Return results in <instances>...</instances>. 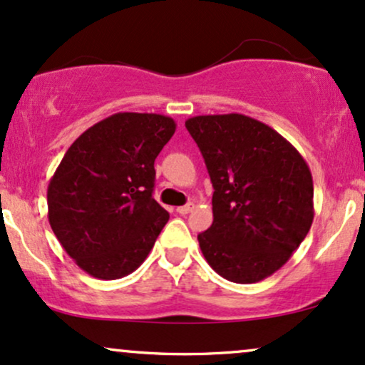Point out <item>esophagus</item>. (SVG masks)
Wrapping results in <instances>:
<instances>
[{
    "label": "esophagus",
    "mask_w": 365,
    "mask_h": 365,
    "mask_svg": "<svg viewBox=\"0 0 365 365\" xmlns=\"http://www.w3.org/2000/svg\"><path fill=\"white\" fill-rule=\"evenodd\" d=\"M192 208H195V205H192V203L182 205V207H178V213H179V215H187V213H190Z\"/></svg>",
    "instance_id": "obj_1"
}]
</instances>
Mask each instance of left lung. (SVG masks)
Listing matches in <instances>:
<instances>
[{
	"mask_svg": "<svg viewBox=\"0 0 365 365\" xmlns=\"http://www.w3.org/2000/svg\"><path fill=\"white\" fill-rule=\"evenodd\" d=\"M186 128L213 184L205 259L235 284L280 269L309 232L314 187L306 160L273 128L244 114L196 115Z\"/></svg>",
	"mask_w": 365,
	"mask_h": 365,
	"instance_id": "1",
	"label": "left lung"
}]
</instances>
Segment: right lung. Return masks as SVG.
I'll return each instance as SVG.
<instances>
[{"mask_svg":"<svg viewBox=\"0 0 365 365\" xmlns=\"http://www.w3.org/2000/svg\"><path fill=\"white\" fill-rule=\"evenodd\" d=\"M175 123L118 113L73 141L47 186V217L64 251L88 275L115 280L152 251L169 213L153 200V162Z\"/></svg>","mask_w":365,"mask_h":365,"instance_id":"add662e5","label":"right lung"}]
</instances>
